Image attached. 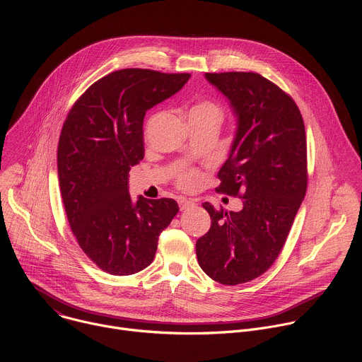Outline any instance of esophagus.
<instances>
[{
  "instance_id": "esophagus-1",
  "label": "esophagus",
  "mask_w": 362,
  "mask_h": 362,
  "mask_svg": "<svg viewBox=\"0 0 362 362\" xmlns=\"http://www.w3.org/2000/svg\"><path fill=\"white\" fill-rule=\"evenodd\" d=\"M193 204H194V203H193L192 200H187V199H185V197L179 199V206H180V211H186V209L192 208Z\"/></svg>"
}]
</instances>
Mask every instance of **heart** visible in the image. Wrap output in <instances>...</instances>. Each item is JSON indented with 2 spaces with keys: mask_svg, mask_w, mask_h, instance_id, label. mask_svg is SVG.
Segmentation results:
<instances>
[{
  "mask_svg": "<svg viewBox=\"0 0 362 362\" xmlns=\"http://www.w3.org/2000/svg\"><path fill=\"white\" fill-rule=\"evenodd\" d=\"M196 113L214 115V116H216V117L221 119V113H222V112H221V107L216 105L215 101L206 100V101L199 103V105H196V106L192 109L190 115H196ZM200 179H202V176H200V173H199L197 170L185 169V170H182V172L179 173L177 183H179V186H182V187H185V189H190V187H194V186L200 182Z\"/></svg>",
  "mask_w": 362,
  "mask_h": 362,
  "instance_id": "heart-1",
  "label": "heart"
}]
</instances>
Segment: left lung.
Instances as JSON below:
<instances>
[{
	"label": "left lung",
	"mask_w": 362,
	"mask_h": 362,
	"mask_svg": "<svg viewBox=\"0 0 362 362\" xmlns=\"http://www.w3.org/2000/svg\"><path fill=\"white\" fill-rule=\"evenodd\" d=\"M238 116L218 192L243 199L240 212L203 208L211 229L196 242L203 272L223 285L249 282L279 256L308 186L306 134L293 98L252 71L206 73Z\"/></svg>",
	"instance_id": "1"
}]
</instances>
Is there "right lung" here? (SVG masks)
<instances>
[{"label":"right lung","instance_id":"1","mask_svg":"<svg viewBox=\"0 0 362 362\" xmlns=\"http://www.w3.org/2000/svg\"><path fill=\"white\" fill-rule=\"evenodd\" d=\"M189 73L113 71L93 83L63 124L57 168L70 228L83 252L110 275H133L156 255L159 235L179 212L173 199L129 194V172L144 156L143 119L177 93Z\"/></svg>","mask_w":362,"mask_h":362}]
</instances>
